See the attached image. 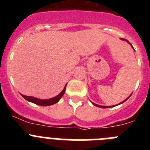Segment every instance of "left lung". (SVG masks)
Returning <instances> with one entry per match:
<instances>
[{"label":"left lung","mask_w":150,"mask_h":150,"mask_svg":"<svg viewBox=\"0 0 150 150\" xmlns=\"http://www.w3.org/2000/svg\"><path fill=\"white\" fill-rule=\"evenodd\" d=\"M121 40H125V41H126L127 43H128V44H130V45H131V46H132V48L134 49V47H133V46H132V45L131 44V43H130L129 41H128V40H127L122 39V38ZM131 95H132V94H131V95H129V97H128V98H127L125 99V100H123L122 102H121V103H120V104H122V103H124V102L125 101V100H128V98H129L130 97H131ZM91 104H93V105L96 106V107H100V108H109V107H116V106H117V105H112V106H109V107H108V106H100V105H98V104H95V103H93V102H91ZM119 104H118V105H119Z\"/></svg>","instance_id":"left-lung-1"}]
</instances>
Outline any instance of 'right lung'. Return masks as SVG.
<instances>
[{"mask_svg":"<svg viewBox=\"0 0 150 150\" xmlns=\"http://www.w3.org/2000/svg\"><path fill=\"white\" fill-rule=\"evenodd\" d=\"M66 86H67V83H66L65 86L64 88V89L62 90V92L59 93V95H57V96L54 97V98H52L50 99H40V98H34V97L32 96H26V95H24L22 94H21L22 97H23L24 98L27 100L28 101H30L31 103H34L35 104H38V105L40 106H50L52 105V104H55L56 103L59 101L61 98H62V96L64 95V92H65V89H66Z\"/></svg>","mask_w":150,"mask_h":150,"instance_id":"right-lung-1","label":"right lung"}]
</instances>
